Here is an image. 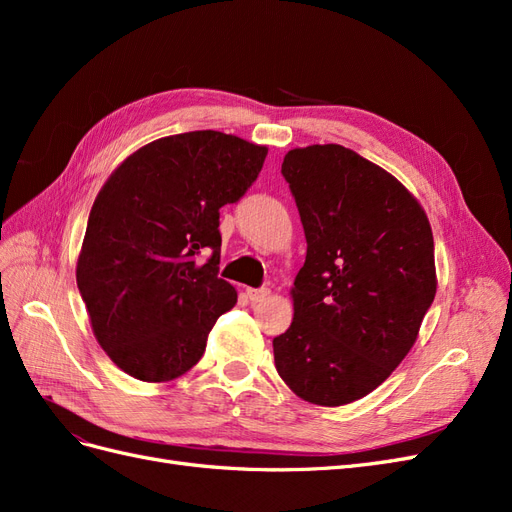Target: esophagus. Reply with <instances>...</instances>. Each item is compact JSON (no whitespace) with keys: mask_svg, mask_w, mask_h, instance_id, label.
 <instances>
[{"mask_svg":"<svg viewBox=\"0 0 512 512\" xmlns=\"http://www.w3.org/2000/svg\"><path fill=\"white\" fill-rule=\"evenodd\" d=\"M271 294V290L265 286V288H247V297H250L252 303H260L265 301Z\"/></svg>","mask_w":512,"mask_h":512,"instance_id":"34e87169","label":"esophagus"}]
</instances>
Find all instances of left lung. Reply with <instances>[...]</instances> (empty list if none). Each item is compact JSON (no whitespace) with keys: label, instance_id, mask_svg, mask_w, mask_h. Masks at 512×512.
Masks as SVG:
<instances>
[{"label":"left lung","instance_id":"8db88e82","mask_svg":"<svg viewBox=\"0 0 512 512\" xmlns=\"http://www.w3.org/2000/svg\"><path fill=\"white\" fill-rule=\"evenodd\" d=\"M307 256L294 318L273 339L277 374L318 406H344L404 361L436 297L433 235L393 175L342 145L286 153Z\"/></svg>","mask_w":512,"mask_h":512}]
</instances>
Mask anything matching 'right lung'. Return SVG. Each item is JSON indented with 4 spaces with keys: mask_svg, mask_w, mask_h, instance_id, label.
<instances>
[{
    "mask_svg": "<svg viewBox=\"0 0 512 512\" xmlns=\"http://www.w3.org/2000/svg\"><path fill=\"white\" fill-rule=\"evenodd\" d=\"M265 158L239 136L185 132L138 149L104 183L76 284L100 346L132 378L185 374L235 307L237 290L218 277L220 209L250 190Z\"/></svg>",
    "mask_w": 512,
    "mask_h": 512,
    "instance_id": "right-lung-1",
    "label": "right lung"
}]
</instances>
